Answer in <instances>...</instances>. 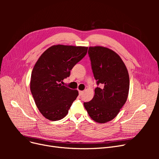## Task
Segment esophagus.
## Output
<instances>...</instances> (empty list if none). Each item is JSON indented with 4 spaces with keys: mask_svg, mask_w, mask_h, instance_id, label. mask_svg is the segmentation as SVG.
I'll list each match as a JSON object with an SVG mask.
<instances>
[{
    "mask_svg": "<svg viewBox=\"0 0 159 159\" xmlns=\"http://www.w3.org/2000/svg\"><path fill=\"white\" fill-rule=\"evenodd\" d=\"M83 93H84V91H79V94L81 95H82L83 94Z\"/></svg>",
    "mask_w": 159,
    "mask_h": 159,
    "instance_id": "obj_1",
    "label": "esophagus"
}]
</instances>
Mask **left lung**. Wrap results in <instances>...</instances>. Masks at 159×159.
<instances>
[{
    "mask_svg": "<svg viewBox=\"0 0 159 159\" xmlns=\"http://www.w3.org/2000/svg\"><path fill=\"white\" fill-rule=\"evenodd\" d=\"M91 68L97 84L92 100L84 103L93 121L105 123L118 115L125 103L129 90L127 69L120 56L103 46H90L88 50Z\"/></svg>",
    "mask_w": 159,
    "mask_h": 159,
    "instance_id": "1",
    "label": "left lung"
}]
</instances>
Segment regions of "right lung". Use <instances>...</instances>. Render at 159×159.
<instances>
[{"instance_id":"obj_1","label":"right lung","mask_w":159,"mask_h":159,"mask_svg":"<svg viewBox=\"0 0 159 159\" xmlns=\"http://www.w3.org/2000/svg\"><path fill=\"white\" fill-rule=\"evenodd\" d=\"M88 47L54 45L37 60L32 71L30 91L41 114L58 121L68 113L78 91L62 85L70 70L86 55Z\"/></svg>"}]
</instances>
